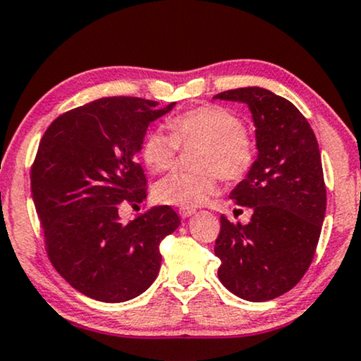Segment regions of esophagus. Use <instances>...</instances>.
Instances as JSON below:
<instances>
[{
	"instance_id": "1",
	"label": "esophagus",
	"mask_w": 361,
	"mask_h": 361,
	"mask_svg": "<svg viewBox=\"0 0 361 361\" xmlns=\"http://www.w3.org/2000/svg\"><path fill=\"white\" fill-rule=\"evenodd\" d=\"M195 213H196V209H193V208H181L180 209V216L183 218V220H186V218H190V216H193Z\"/></svg>"
}]
</instances>
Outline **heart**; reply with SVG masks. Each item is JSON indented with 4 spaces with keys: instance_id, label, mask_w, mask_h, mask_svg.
Returning <instances> with one entry per match:
<instances>
[{
    "instance_id": "1",
    "label": "heart",
    "mask_w": 361,
    "mask_h": 361,
    "mask_svg": "<svg viewBox=\"0 0 361 361\" xmlns=\"http://www.w3.org/2000/svg\"><path fill=\"white\" fill-rule=\"evenodd\" d=\"M171 135L153 130L145 136L141 157L154 173L168 171L175 163L178 147H200L195 154V173H173L153 188L158 203L180 208H198L218 193V175L238 181L255 161V147L245 133L241 118L231 109L204 104L170 120Z\"/></svg>"
}]
</instances>
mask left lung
Returning a JSON list of instances; mask_svg holds the SVG:
<instances>
[{
    "mask_svg": "<svg viewBox=\"0 0 361 361\" xmlns=\"http://www.w3.org/2000/svg\"><path fill=\"white\" fill-rule=\"evenodd\" d=\"M214 99L245 103L258 157L230 198L252 208L248 225L220 218L218 278L248 302H268L302 280L312 263L326 209L318 141L302 113L270 90H228Z\"/></svg>",
    "mask_w": 361,
    "mask_h": 361,
    "instance_id": "obj_1",
    "label": "left lung"
}]
</instances>
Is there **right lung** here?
I'll use <instances>...</instances> for the list:
<instances>
[{"instance_id": "right-lung-1", "label": "right lung", "mask_w": 361, "mask_h": 361, "mask_svg": "<svg viewBox=\"0 0 361 361\" xmlns=\"http://www.w3.org/2000/svg\"><path fill=\"white\" fill-rule=\"evenodd\" d=\"M175 103L133 97L99 98L58 116L39 141L31 195L49 262L75 290L121 303L149 288L161 267L159 243L180 226L170 207L121 223V203L147 198L136 161L149 123Z\"/></svg>"}]
</instances>
